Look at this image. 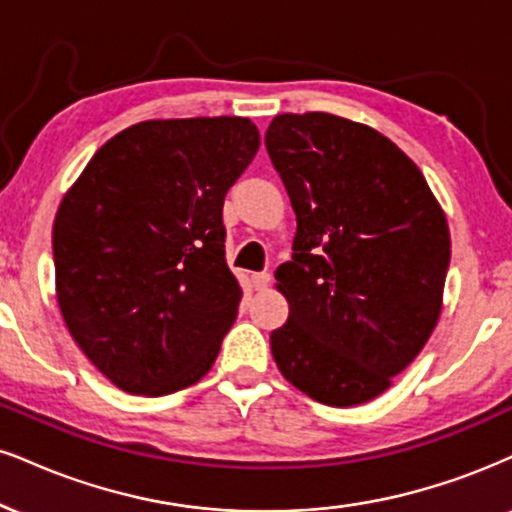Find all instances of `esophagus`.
<instances>
[{"label": "esophagus", "instance_id": "obj_1", "mask_svg": "<svg viewBox=\"0 0 512 512\" xmlns=\"http://www.w3.org/2000/svg\"><path fill=\"white\" fill-rule=\"evenodd\" d=\"M251 282H254L256 289H266L270 285V273H254Z\"/></svg>", "mask_w": 512, "mask_h": 512}]
</instances>
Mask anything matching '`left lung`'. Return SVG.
<instances>
[{
  "instance_id": "left-lung-1",
  "label": "left lung",
  "mask_w": 512,
  "mask_h": 512,
  "mask_svg": "<svg viewBox=\"0 0 512 512\" xmlns=\"http://www.w3.org/2000/svg\"><path fill=\"white\" fill-rule=\"evenodd\" d=\"M266 147L296 213L294 256L275 270L289 304L270 334L277 368L325 406L372 401L437 327L451 258L444 208L370 125L282 113Z\"/></svg>"
}]
</instances>
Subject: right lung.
<instances>
[{
	"label": "right lung",
	"instance_id": "1",
	"mask_svg": "<svg viewBox=\"0 0 512 512\" xmlns=\"http://www.w3.org/2000/svg\"><path fill=\"white\" fill-rule=\"evenodd\" d=\"M249 118H156L113 135L54 220L63 323L111 384L163 396L216 363L242 287L225 263L223 201L254 161Z\"/></svg>",
	"mask_w": 512,
	"mask_h": 512
}]
</instances>
